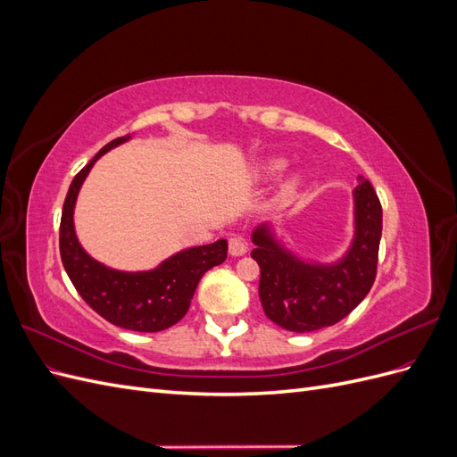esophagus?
Masks as SVG:
<instances>
[{
    "label": "esophagus",
    "mask_w": 457,
    "mask_h": 457,
    "mask_svg": "<svg viewBox=\"0 0 457 457\" xmlns=\"http://www.w3.org/2000/svg\"><path fill=\"white\" fill-rule=\"evenodd\" d=\"M245 252H247V244H245L244 238L232 237V238L228 240V253H230L232 257H240V255H244Z\"/></svg>",
    "instance_id": "1"
}]
</instances>
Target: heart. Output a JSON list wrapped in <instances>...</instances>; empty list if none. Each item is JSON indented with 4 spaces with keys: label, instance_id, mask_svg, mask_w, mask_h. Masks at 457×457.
Listing matches in <instances>:
<instances>
[{
    "label": "heart",
    "instance_id": "obj_1",
    "mask_svg": "<svg viewBox=\"0 0 457 457\" xmlns=\"http://www.w3.org/2000/svg\"><path fill=\"white\" fill-rule=\"evenodd\" d=\"M286 165H287V162H286V160H282V158H272V160H269V162L262 163L261 173L265 175V177H276V175L284 171ZM295 185H297L295 179H294V181H289V183L286 185V188H284L286 195H287V192H292V190L295 188Z\"/></svg>",
    "mask_w": 457,
    "mask_h": 457
}]
</instances>
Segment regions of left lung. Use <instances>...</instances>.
I'll use <instances>...</instances> for the list:
<instances>
[{
	"mask_svg": "<svg viewBox=\"0 0 457 457\" xmlns=\"http://www.w3.org/2000/svg\"><path fill=\"white\" fill-rule=\"evenodd\" d=\"M354 238L349 252L331 265L305 262L276 242L269 225L253 230L252 257L261 269L262 311L284 329L307 334L334 326L353 312L373 286L383 212L371 183L358 177L354 188Z\"/></svg>",
	"mask_w": 457,
	"mask_h": 457,
	"instance_id": "8db88e82",
	"label": "left lung"
}]
</instances>
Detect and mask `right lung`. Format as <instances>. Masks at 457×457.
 <instances>
[{"label":"right lung","mask_w":457,"mask_h":457,"mask_svg":"<svg viewBox=\"0 0 457 457\" xmlns=\"http://www.w3.org/2000/svg\"><path fill=\"white\" fill-rule=\"evenodd\" d=\"M118 137L103 146L68 188L61 217V259L68 278L87 305L110 324L133 331H162L187 314L202 276L227 259V240L188 247L165 259L160 267L123 272L101 265L79 245L74 230V205L81 183L104 152L129 141Z\"/></svg>","instance_id":"1"}]
</instances>
